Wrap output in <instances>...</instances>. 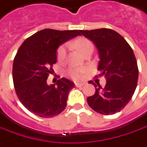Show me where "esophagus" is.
<instances>
[{
  "label": "esophagus",
  "instance_id": "34e87169",
  "mask_svg": "<svg viewBox=\"0 0 147 147\" xmlns=\"http://www.w3.org/2000/svg\"><path fill=\"white\" fill-rule=\"evenodd\" d=\"M86 82H75V86L77 87H81L83 86L84 85H86Z\"/></svg>",
  "mask_w": 147,
  "mask_h": 147
}]
</instances>
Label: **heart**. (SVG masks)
Listing matches in <instances>:
<instances>
[{
    "instance_id": "heart-1",
    "label": "heart",
    "mask_w": 147,
    "mask_h": 147,
    "mask_svg": "<svg viewBox=\"0 0 147 147\" xmlns=\"http://www.w3.org/2000/svg\"><path fill=\"white\" fill-rule=\"evenodd\" d=\"M74 45L82 53L85 54L91 49H94V45L89 39L85 37H79L74 41ZM67 54V45H61L57 51V59L59 62H63ZM87 69L85 67H69L66 71L67 74L72 79L78 80L82 78L83 74L86 72Z\"/></svg>"
}]
</instances>
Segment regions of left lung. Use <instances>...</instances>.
<instances>
[{
	"instance_id": "1",
	"label": "left lung",
	"mask_w": 147,
	"mask_h": 147,
	"mask_svg": "<svg viewBox=\"0 0 147 147\" xmlns=\"http://www.w3.org/2000/svg\"><path fill=\"white\" fill-rule=\"evenodd\" d=\"M98 49V76H105L106 84L102 87L93 82L95 94L87 98L88 105L104 115L119 112L130 101L138 78L136 58L127 41L116 31L110 29L80 30Z\"/></svg>"
}]
</instances>
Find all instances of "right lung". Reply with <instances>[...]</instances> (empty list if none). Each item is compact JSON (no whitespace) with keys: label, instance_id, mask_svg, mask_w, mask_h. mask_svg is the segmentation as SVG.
<instances>
[{"label":"right lung","instance_id":"add662e5","mask_svg":"<svg viewBox=\"0 0 147 147\" xmlns=\"http://www.w3.org/2000/svg\"><path fill=\"white\" fill-rule=\"evenodd\" d=\"M81 35L80 30L45 29L28 37L18 49L13 65L16 94L22 105L41 118H53L66 107L74 83L62 78L48 86L46 80L57 62V49Z\"/></svg>","mask_w":147,"mask_h":147}]
</instances>
